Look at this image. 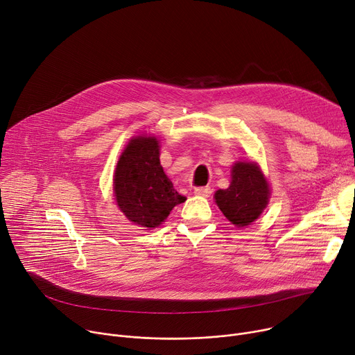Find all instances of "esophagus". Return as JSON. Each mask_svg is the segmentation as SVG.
<instances>
[{"label":"esophagus","instance_id":"34e87169","mask_svg":"<svg viewBox=\"0 0 355 355\" xmlns=\"http://www.w3.org/2000/svg\"><path fill=\"white\" fill-rule=\"evenodd\" d=\"M194 194L198 197H209L212 194L211 187H198L194 189Z\"/></svg>","mask_w":355,"mask_h":355}]
</instances>
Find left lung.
Instances as JSON below:
<instances>
[{"instance_id":"1","label":"left lung","mask_w":355,"mask_h":355,"mask_svg":"<svg viewBox=\"0 0 355 355\" xmlns=\"http://www.w3.org/2000/svg\"><path fill=\"white\" fill-rule=\"evenodd\" d=\"M215 202L235 227L243 228L261 216L269 204L270 188L252 161H238L231 170V184L227 189L215 192Z\"/></svg>"}]
</instances>
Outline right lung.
Segmentation results:
<instances>
[{
	"label": "right lung",
	"instance_id": "1",
	"mask_svg": "<svg viewBox=\"0 0 355 355\" xmlns=\"http://www.w3.org/2000/svg\"><path fill=\"white\" fill-rule=\"evenodd\" d=\"M116 202L125 218L153 230L171 209L187 198L174 189L159 163V146L154 136L133 137L123 150L113 178Z\"/></svg>",
	"mask_w": 355,
	"mask_h": 355
}]
</instances>
